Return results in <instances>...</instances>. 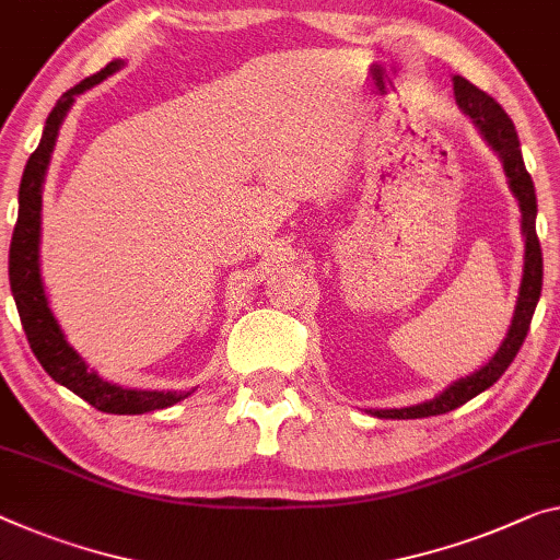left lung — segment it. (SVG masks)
Returning <instances> with one entry per match:
<instances>
[{"instance_id":"1","label":"left lung","mask_w":560,"mask_h":560,"mask_svg":"<svg viewBox=\"0 0 560 560\" xmlns=\"http://www.w3.org/2000/svg\"><path fill=\"white\" fill-rule=\"evenodd\" d=\"M453 94H455V102H458V107L478 125L480 135H483L490 148L498 152V158L503 162L505 177H509L511 190L515 197H518L521 214H523L521 225H523V235H526V262H523L518 300H515V313H513L509 335H505L501 348L495 350V355L490 358L483 368L466 377H460V381L448 385L443 393H438L435 398L418 402V406L373 410V416L377 418L408 420V418L443 416V412H451L455 408L466 406V402L470 398H476L478 393L488 390L490 385H493L498 377L509 370L513 358L518 355L523 340H526L528 335L533 313H536L540 288H544V253H540V243L536 235V212H538L536 187H533L528 170L523 165L521 142H518V135H515L511 117L505 115V109L498 105L490 94L478 90L476 84H470L466 77L460 74L453 77Z\"/></svg>"}]
</instances>
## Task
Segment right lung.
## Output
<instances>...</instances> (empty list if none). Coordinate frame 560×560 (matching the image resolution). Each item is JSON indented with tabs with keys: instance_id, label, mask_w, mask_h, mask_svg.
<instances>
[{
	"instance_id": "right-lung-1",
	"label": "right lung",
	"mask_w": 560,
	"mask_h": 560,
	"mask_svg": "<svg viewBox=\"0 0 560 560\" xmlns=\"http://www.w3.org/2000/svg\"><path fill=\"white\" fill-rule=\"evenodd\" d=\"M125 62L115 59L105 70L88 77L80 84H74L72 90H67L62 97L57 100L55 109L49 112L45 132H42L39 148L32 152L24 167L22 185H20V214H16V225L12 232V245H10V285L16 310H20L22 328L27 332L30 348L42 368L51 375V381H57L65 388H70L74 395H80L82 400H88L102 412H115V416H142L150 410L170 408L187 398L190 393H177V390H127L119 385H112L107 381L88 368V363L77 355V350L70 348V342L65 340V332L59 328L55 315H51L45 285H42L39 275V228H42V185H45L47 165L55 150L57 132L62 127V119L70 112L77 94L88 92L94 84L107 80L109 74H115Z\"/></svg>"
}]
</instances>
